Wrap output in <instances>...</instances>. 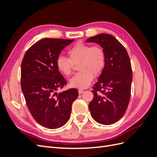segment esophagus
<instances>
[{"label":"esophagus","instance_id":"34e87169","mask_svg":"<svg viewBox=\"0 0 157 157\" xmlns=\"http://www.w3.org/2000/svg\"><path fill=\"white\" fill-rule=\"evenodd\" d=\"M84 92V90H81V89H79L78 90V94H82Z\"/></svg>","mask_w":157,"mask_h":157}]
</instances>
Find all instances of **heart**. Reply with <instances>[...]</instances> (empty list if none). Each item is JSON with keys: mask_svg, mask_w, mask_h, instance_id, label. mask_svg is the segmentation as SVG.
<instances>
[{"mask_svg": "<svg viewBox=\"0 0 157 157\" xmlns=\"http://www.w3.org/2000/svg\"><path fill=\"white\" fill-rule=\"evenodd\" d=\"M68 58L59 56L56 65L59 72L69 77L73 73L74 65H78L80 72L70 80L71 86L78 88H86L92 82L94 76L101 74L106 63V54L99 45L91 46L78 42L67 51Z\"/></svg>", "mask_w": 157, "mask_h": 157, "instance_id": "1", "label": "heart"}]
</instances>
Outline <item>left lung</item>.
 Here are the masks:
<instances>
[{
  "label": "left lung",
  "instance_id": "8db88e82",
  "mask_svg": "<svg viewBox=\"0 0 157 157\" xmlns=\"http://www.w3.org/2000/svg\"><path fill=\"white\" fill-rule=\"evenodd\" d=\"M99 44L106 54L105 67L92 92L88 107L94 119L110 125L124 115L131 96L132 70L129 56L121 42L111 35L99 34L86 40Z\"/></svg>",
  "mask_w": 157,
  "mask_h": 157
}]
</instances>
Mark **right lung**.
<instances>
[{
  "instance_id": "right-lung-1",
  "label": "right lung",
  "mask_w": 157,
  "mask_h": 157,
  "mask_svg": "<svg viewBox=\"0 0 157 157\" xmlns=\"http://www.w3.org/2000/svg\"><path fill=\"white\" fill-rule=\"evenodd\" d=\"M73 39H43L27 50L21 69V87L28 109L42 126L56 129L69 121L78 90L70 88L58 94L67 81L58 70L56 59Z\"/></svg>"
}]
</instances>
